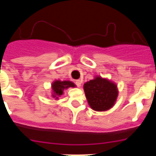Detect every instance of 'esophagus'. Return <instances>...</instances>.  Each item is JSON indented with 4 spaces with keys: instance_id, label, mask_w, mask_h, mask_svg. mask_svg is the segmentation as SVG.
I'll return each mask as SVG.
<instances>
[{
    "instance_id": "obj_1",
    "label": "esophagus",
    "mask_w": 156,
    "mask_h": 156,
    "mask_svg": "<svg viewBox=\"0 0 156 156\" xmlns=\"http://www.w3.org/2000/svg\"><path fill=\"white\" fill-rule=\"evenodd\" d=\"M77 87H81V83H82V81L80 80H77L75 81Z\"/></svg>"
}]
</instances>
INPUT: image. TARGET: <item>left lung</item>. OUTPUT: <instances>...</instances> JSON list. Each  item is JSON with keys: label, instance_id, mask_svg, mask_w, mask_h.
Wrapping results in <instances>:
<instances>
[{"label": "left lung", "instance_id": "obj_1", "mask_svg": "<svg viewBox=\"0 0 156 156\" xmlns=\"http://www.w3.org/2000/svg\"><path fill=\"white\" fill-rule=\"evenodd\" d=\"M83 90L90 107L97 112H105L112 108L119 94L116 83L100 76L85 83Z\"/></svg>", "mask_w": 156, "mask_h": 156}]
</instances>
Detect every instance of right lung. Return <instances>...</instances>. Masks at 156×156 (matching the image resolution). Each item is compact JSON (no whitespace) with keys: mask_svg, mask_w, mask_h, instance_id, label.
I'll use <instances>...</instances> for the list:
<instances>
[{"mask_svg":"<svg viewBox=\"0 0 156 156\" xmlns=\"http://www.w3.org/2000/svg\"><path fill=\"white\" fill-rule=\"evenodd\" d=\"M76 85L74 83L69 80H55L51 84V96L52 98H55V100H58V98L61 97L64 94V90H67L69 87H75Z\"/></svg>","mask_w":156,"mask_h":156,"instance_id":"1","label":"right lung"}]
</instances>
